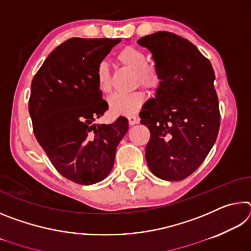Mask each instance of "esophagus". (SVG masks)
Instances as JSON below:
<instances>
[{
  "label": "esophagus",
  "instance_id": "obj_1",
  "mask_svg": "<svg viewBox=\"0 0 251 251\" xmlns=\"http://www.w3.org/2000/svg\"><path fill=\"white\" fill-rule=\"evenodd\" d=\"M128 122H129V125H135L139 122V118H138V116H136V115H131V116L128 117Z\"/></svg>",
  "mask_w": 251,
  "mask_h": 251
}]
</instances>
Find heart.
Returning <instances> with one entry per match:
<instances>
[{"mask_svg": "<svg viewBox=\"0 0 251 251\" xmlns=\"http://www.w3.org/2000/svg\"><path fill=\"white\" fill-rule=\"evenodd\" d=\"M117 61L135 73V83L146 88H155L160 82V72L154 63L146 62V54L142 49L135 46H126L117 54ZM96 84L99 90L108 94L112 91L110 73L108 66L100 63L96 70ZM145 101L142 92H133L128 94H114L108 99L109 108L113 113L123 115L136 114Z\"/></svg>", "mask_w": 251, "mask_h": 251, "instance_id": "1", "label": "heart"}]
</instances>
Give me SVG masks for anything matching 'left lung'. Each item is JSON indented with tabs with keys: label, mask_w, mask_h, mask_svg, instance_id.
Segmentation results:
<instances>
[{
	"label": "left lung",
	"mask_w": 251,
	"mask_h": 251,
	"mask_svg": "<svg viewBox=\"0 0 251 251\" xmlns=\"http://www.w3.org/2000/svg\"><path fill=\"white\" fill-rule=\"evenodd\" d=\"M151 50L160 72L154 99L139 113L151 131L145 156L164 180H182L196 171L217 139L220 113L211 63L188 40L157 32L137 41Z\"/></svg>",
	"instance_id": "1"
}]
</instances>
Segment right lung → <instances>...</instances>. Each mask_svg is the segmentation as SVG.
<instances>
[{"label":"right lung","mask_w":251,"mask_h":251,"mask_svg":"<svg viewBox=\"0 0 251 251\" xmlns=\"http://www.w3.org/2000/svg\"><path fill=\"white\" fill-rule=\"evenodd\" d=\"M121 39L73 37L57 46L34 76L28 100L34 135L63 177L93 185L108 176L128 121L95 124L108 109L96 70Z\"/></svg>","instance_id":"obj_1"}]
</instances>
